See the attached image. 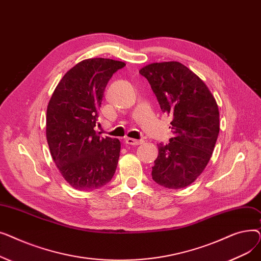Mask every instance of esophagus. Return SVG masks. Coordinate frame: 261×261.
Returning <instances> with one entry per match:
<instances>
[{"mask_svg":"<svg viewBox=\"0 0 261 261\" xmlns=\"http://www.w3.org/2000/svg\"><path fill=\"white\" fill-rule=\"evenodd\" d=\"M143 140H134V139H130V138H128L127 140H126V143L128 144V145H132V146H138V145H141V144H143Z\"/></svg>","mask_w":261,"mask_h":261,"instance_id":"obj_1","label":"esophagus"}]
</instances>
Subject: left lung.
<instances>
[{
  "label": "left lung",
  "instance_id": "obj_1",
  "mask_svg": "<svg viewBox=\"0 0 261 261\" xmlns=\"http://www.w3.org/2000/svg\"><path fill=\"white\" fill-rule=\"evenodd\" d=\"M140 74L149 81L162 111L172 116L174 136L158 146L152 179L169 189L186 187L213 154L220 129L217 102L206 85L180 62L148 64Z\"/></svg>",
  "mask_w": 261,
  "mask_h": 261
}]
</instances>
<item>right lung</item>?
Masks as SVG:
<instances>
[{
  "mask_svg": "<svg viewBox=\"0 0 261 261\" xmlns=\"http://www.w3.org/2000/svg\"><path fill=\"white\" fill-rule=\"evenodd\" d=\"M125 65L105 58L81 61L63 76L48 102L46 139L51 158L65 181L78 190L105 186L116 170L119 140L100 138L94 128L108 82Z\"/></svg>",
  "mask_w": 261,
  "mask_h": 261,
  "instance_id": "right-lung-1",
  "label": "right lung"
}]
</instances>
